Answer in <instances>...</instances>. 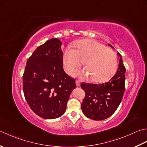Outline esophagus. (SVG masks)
Instances as JSON below:
<instances>
[{
    "label": "esophagus",
    "instance_id": "34e87169",
    "mask_svg": "<svg viewBox=\"0 0 147 147\" xmlns=\"http://www.w3.org/2000/svg\"><path fill=\"white\" fill-rule=\"evenodd\" d=\"M76 86H77V87H79V86H80V82L79 80H76Z\"/></svg>",
    "mask_w": 147,
    "mask_h": 147
}]
</instances>
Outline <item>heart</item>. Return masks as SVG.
<instances>
[{"label": "heart", "mask_w": 147, "mask_h": 147, "mask_svg": "<svg viewBox=\"0 0 147 147\" xmlns=\"http://www.w3.org/2000/svg\"><path fill=\"white\" fill-rule=\"evenodd\" d=\"M83 64L85 67L76 71L79 77L90 76L94 82H104L114 75L117 60L111 49L93 39H84L76 44L75 49L68 47L63 56L65 71L72 75L76 68Z\"/></svg>", "instance_id": "1"}]
</instances>
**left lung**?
I'll return each instance as SVG.
<instances>
[{"instance_id":"1","label":"left lung","mask_w":147,"mask_h":147,"mask_svg":"<svg viewBox=\"0 0 147 147\" xmlns=\"http://www.w3.org/2000/svg\"><path fill=\"white\" fill-rule=\"evenodd\" d=\"M117 55L119 58L118 70L109 82L100 84H81L86 93L81 108L87 117L95 121L106 119L115 112L121 102L125 90V68L121 54L117 52Z\"/></svg>"}]
</instances>
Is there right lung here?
<instances>
[{
  "instance_id": "right-lung-1",
  "label": "right lung",
  "mask_w": 147,
  "mask_h": 147,
  "mask_svg": "<svg viewBox=\"0 0 147 147\" xmlns=\"http://www.w3.org/2000/svg\"><path fill=\"white\" fill-rule=\"evenodd\" d=\"M62 42L51 38L38 46L26 62L23 89L26 102L37 115L45 119L64 114L76 81L63 68Z\"/></svg>"
}]
</instances>
